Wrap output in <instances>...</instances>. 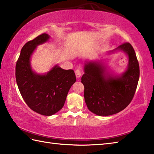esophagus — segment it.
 Here are the masks:
<instances>
[{"label": "esophagus", "mask_w": 154, "mask_h": 154, "mask_svg": "<svg viewBox=\"0 0 154 154\" xmlns=\"http://www.w3.org/2000/svg\"><path fill=\"white\" fill-rule=\"evenodd\" d=\"M75 75H76L77 78H79L81 76V71L79 69H77L75 70Z\"/></svg>", "instance_id": "1"}]
</instances>
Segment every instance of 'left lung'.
<instances>
[{"mask_svg": "<svg viewBox=\"0 0 154 154\" xmlns=\"http://www.w3.org/2000/svg\"><path fill=\"white\" fill-rule=\"evenodd\" d=\"M116 50L128 55L127 70L119 78H106L103 66L95 62L85 65L81 77L84 85V97L87 108L97 115L105 116L116 114L131 103L138 85L140 67L132 45L126 42Z\"/></svg>", "mask_w": 154, "mask_h": 154, "instance_id": "1", "label": "left lung"}]
</instances>
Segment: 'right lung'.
Instances as JSON below:
<instances>
[{
  "instance_id": "obj_1",
  "label": "right lung",
  "mask_w": 154,
  "mask_h": 154,
  "mask_svg": "<svg viewBox=\"0 0 154 154\" xmlns=\"http://www.w3.org/2000/svg\"><path fill=\"white\" fill-rule=\"evenodd\" d=\"M49 38L42 34L26 43L16 64V80L23 99L30 109L44 116L53 115L63 108L69 91L76 81L73 70L57 65L46 75H37L32 70V53Z\"/></svg>"
}]
</instances>
